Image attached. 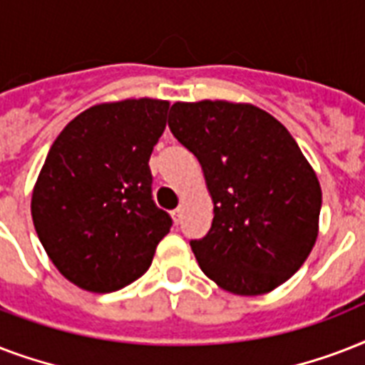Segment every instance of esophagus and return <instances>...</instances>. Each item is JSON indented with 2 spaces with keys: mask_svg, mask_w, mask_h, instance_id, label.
I'll list each match as a JSON object with an SVG mask.
<instances>
[{
  "mask_svg": "<svg viewBox=\"0 0 365 365\" xmlns=\"http://www.w3.org/2000/svg\"><path fill=\"white\" fill-rule=\"evenodd\" d=\"M182 216H183V208H176V210H172V220H174V223H180L182 222Z\"/></svg>",
  "mask_w": 365,
  "mask_h": 365,
  "instance_id": "esophagus-1",
  "label": "esophagus"
}]
</instances>
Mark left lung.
<instances>
[{
    "label": "left lung",
    "mask_w": 365,
    "mask_h": 365,
    "mask_svg": "<svg viewBox=\"0 0 365 365\" xmlns=\"http://www.w3.org/2000/svg\"><path fill=\"white\" fill-rule=\"evenodd\" d=\"M168 126L199 159L214 202L210 231L191 240L206 277L237 295L284 284L318 237L322 191L286 126L252 104L176 102Z\"/></svg>",
    "instance_id": "left-lung-1"
}]
</instances>
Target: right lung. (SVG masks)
<instances>
[{
	"label": "right lung",
	"instance_id": "right-lung-1",
	"mask_svg": "<svg viewBox=\"0 0 365 365\" xmlns=\"http://www.w3.org/2000/svg\"><path fill=\"white\" fill-rule=\"evenodd\" d=\"M168 106L153 98L93 106L48 149L31 195L34 227L54 267L79 288L110 294L128 286L170 231L149 170Z\"/></svg>",
	"mask_w": 365,
	"mask_h": 365
}]
</instances>
